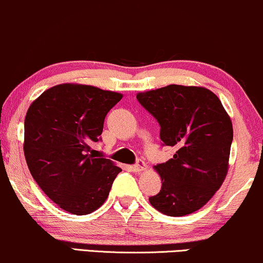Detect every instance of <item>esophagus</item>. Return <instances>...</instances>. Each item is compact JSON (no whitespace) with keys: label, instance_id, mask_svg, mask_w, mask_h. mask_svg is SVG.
<instances>
[{"label":"esophagus","instance_id":"34e87169","mask_svg":"<svg viewBox=\"0 0 263 263\" xmlns=\"http://www.w3.org/2000/svg\"><path fill=\"white\" fill-rule=\"evenodd\" d=\"M131 170L134 171V172H142V171H145V170H147V164H145L144 161L139 160V161L137 162V164L134 165V166H131Z\"/></svg>","mask_w":263,"mask_h":263}]
</instances>
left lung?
Here are the masks:
<instances>
[{"label":"left lung","mask_w":263,"mask_h":263,"mask_svg":"<svg viewBox=\"0 0 263 263\" xmlns=\"http://www.w3.org/2000/svg\"><path fill=\"white\" fill-rule=\"evenodd\" d=\"M138 102L160 124V138L175 148L154 166L161 189L149 198L161 214L179 217L201 209L223 183L233 126L220 99L201 86L168 85L137 93Z\"/></svg>","instance_id":"obj_1"}]
</instances>
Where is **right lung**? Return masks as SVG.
<instances>
[{
  "label": "right lung",
  "mask_w": 263,
  "mask_h": 263,
  "mask_svg": "<svg viewBox=\"0 0 263 263\" xmlns=\"http://www.w3.org/2000/svg\"><path fill=\"white\" fill-rule=\"evenodd\" d=\"M121 98L95 86L62 84L46 89L26 111L23 147L30 174L63 210L87 215L107 200L121 168L88 152Z\"/></svg>",
  "instance_id": "add662e5"
}]
</instances>
